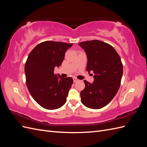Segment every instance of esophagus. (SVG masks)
Instances as JSON below:
<instances>
[{
  "instance_id": "34e87169",
  "label": "esophagus",
  "mask_w": 147,
  "mask_h": 147,
  "mask_svg": "<svg viewBox=\"0 0 147 147\" xmlns=\"http://www.w3.org/2000/svg\"><path fill=\"white\" fill-rule=\"evenodd\" d=\"M73 80H74V82H77L79 81L78 80L77 78H74Z\"/></svg>"
}]
</instances>
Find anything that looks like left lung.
<instances>
[{"label":"left lung","mask_w":147,"mask_h":147,"mask_svg":"<svg viewBox=\"0 0 147 147\" xmlns=\"http://www.w3.org/2000/svg\"><path fill=\"white\" fill-rule=\"evenodd\" d=\"M85 51L86 70L94 74L92 83L84 80L81 101L88 108L99 109L107 105L117 94L121 84L123 67L121 58L110 44L97 40L80 43Z\"/></svg>","instance_id":"1"}]
</instances>
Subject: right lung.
<instances>
[{
	"label": "right lung",
	"instance_id": "obj_1",
	"mask_svg": "<svg viewBox=\"0 0 147 147\" xmlns=\"http://www.w3.org/2000/svg\"><path fill=\"white\" fill-rule=\"evenodd\" d=\"M72 45L45 41L29 53L24 67L26 85L33 99L44 109H57L65 103L73 79L57 77L54 70L61 65L65 51Z\"/></svg>",
	"mask_w": 147,
	"mask_h": 147
}]
</instances>
